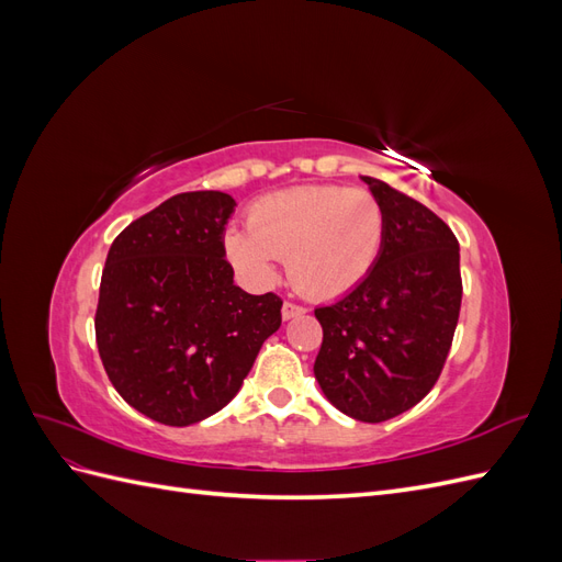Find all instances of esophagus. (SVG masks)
<instances>
[{
  "label": "esophagus",
  "instance_id": "1",
  "mask_svg": "<svg viewBox=\"0 0 562 562\" xmlns=\"http://www.w3.org/2000/svg\"><path fill=\"white\" fill-rule=\"evenodd\" d=\"M302 314H307V310H304L302 304H295V302H283V307H281V316H283V321H291V318L302 316Z\"/></svg>",
  "mask_w": 562,
  "mask_h": 562
}]
</instances>
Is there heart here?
I'll return each mask as SVG.
<instances>
[{
	"instance_id": "1",
	"label": "heart",
	"mask_w": 562,
	"mask_h": 562,
	"mask_svg": "<svg viewBox=\"0 0 562 562\" xmlns=\"http://www.w3.org/2000/svg\"><path fill=\"white\" fill-rule=\"evenodd\" d=\"M246 229L225 234L229 262L255 283L274 279V258H288V279L312 300L353 291L375 269L386 213L370 190L300 184L250 203Z\"/></svg>"
}]
</instances>
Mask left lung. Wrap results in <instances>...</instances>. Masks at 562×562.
I'll use <instances>...</instances> for the list:
<instances>
[{
    "label": "left lung",
    "instance_id": "1",
    "mask_svg": "<svg viewBox=\"0 0 562 562\" xmlns=\"http://www.w3.org/2000/svg\"><path fill=\"white\" fill-rule=\"evenodd\" d=\"M386 213L370 274L316 307L323 328L314 375L326 398L359 422H386L429 394L446 366L462 307L459 244L419 201L363 176Z\"/></svg>",
    "mask_w": 562,
    "mask_h": 562
}]
</instances>
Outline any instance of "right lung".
Masks as SVG:
<instances>
[{
    "label": "right lung",
    "instance_id": "right-lung-1",
    "mask_svg": "<svg viewBox=\"0 0 562 562\" xmlns=\"http://www.w3.org/2000/svg\"><path fill=\"white\" fill-rule=\"evenodd\" d=\"M225 192H182L110 246L95 342L112 386L145 417L190 427L239 394L283 300L248 295L225 260Z\"/></svg>",
    "mask_w": 562,
    "mask_h": 562
}]
</instances>
